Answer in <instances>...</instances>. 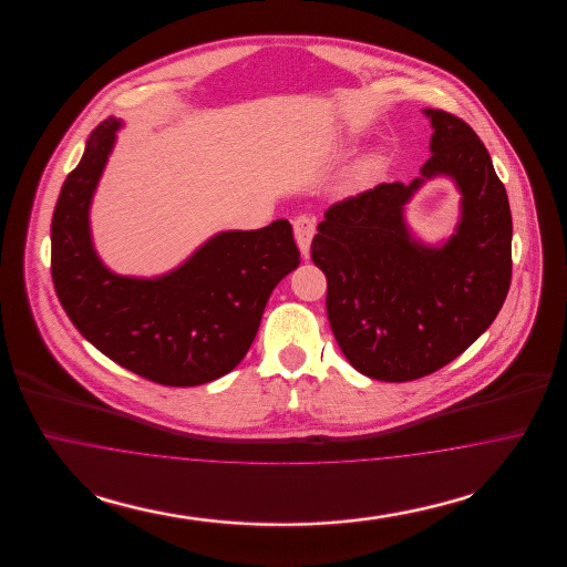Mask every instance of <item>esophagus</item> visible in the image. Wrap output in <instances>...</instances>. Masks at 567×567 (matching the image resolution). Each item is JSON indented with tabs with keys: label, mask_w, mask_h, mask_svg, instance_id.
Segmentation results:
<instances>
[{
	"label": "esophagus",
	"mask_w": 567,
	"mask_h": 567,
	"mask_svg": "<svg viewBox=\"0 0 567 567\" xmlns=\"http://www.w3.org/2000/svg\"><path fill=\"white\" fill-rule=\"evenodd\" d=\"M293 231H296L297 246H299V250H301L303 257H306L308 250H310V243H312V238H315V231H317V220H315V216H297L296 220H293Z\"/></svg>",
	"instance_id": "obj_1"
}]
</instances>
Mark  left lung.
<instances>
[{
	"label": "left lung",
	"instance_id": "obj_1",
	"mask_svg": "<svg viewBox=\"0 0 567 567\" xmlns=\"http://www.w3.org/2000/svg\"><path fill=\"white\" fill-rule=\"evenodd\" d=\"M432 118V157L410 185L382 183L333 204L310 246L327 278V319L352 368L384 382L427 377L495 321L513 278V215L485 144L455 114ZM462 190L456 236L416 244L403 206L433 175Z\"/></svg>",
	"mask_w": 567,
	"mask_h": 567
}]
</instances>
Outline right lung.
I'll return each instance as SVG.
<instances>
[{"label":"right lung","mask_w":567,"mask_h":567,"mask_svg":"<svg viewBox=\"0 0 567 567\" xmlns=\"http://www.w3.org/2000/svg\"><path fill=\"white\" fill-rule=\"evenodd\" d=\"M121 121L106 118L68 174L51 225L54 291L82 336L114 363L165 386L231 372L250 349L274 287L299 266L289 220L223 231L189 261L146 280L116 276L91 244L89 206Z\"/></svg>","instance_id":"add662e5"}]
</instances>
